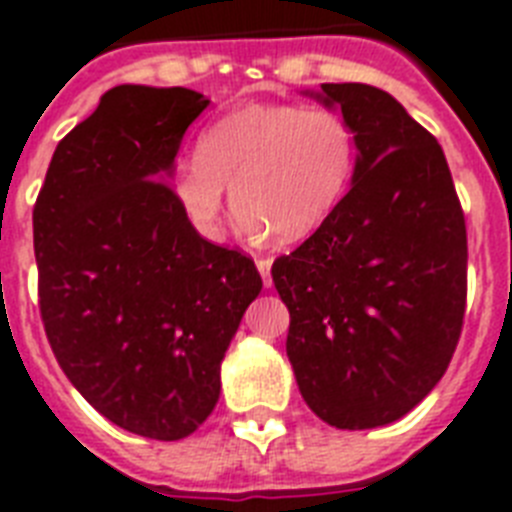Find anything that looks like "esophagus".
Wrapping results in <instances>:
<instances>
[{
	"label": "esophagus",
	"instance_id": "esophagus-1",
	"mask_svg": "<svg viewBox=\"0 0 512 512\" xmlns=\"http://www.w3.org/2000/svg\"><path fill=\"white\" fill-rule=\"evenodd\" d=\"M256 267H259L264 285L269 288V285H272V259H269V256H261V259H256Z\"/></svg>",
	"mask_w": 512,
	"mask_h": 512
}]
</instances>
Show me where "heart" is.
I'll use <instances>...</instances> for the list:
<instances>
[{
    "label": "heart",
    "instance_id": "1",
    "mask_svg": "<svg viewBox=\"0 0 512 512\" xmlns=\"http://www.w3.org/2000/svg\"><path fill=\"white\" fill-rule=\"evenodd\" d=\"M357 169V132L333 108L290 102L245 105L216 118L198 150L171 174L182 214L203 237H219L227 187L248 230L280 243L317 232Z\"/></svg>",
    "mask_w": 512,
    "mask_h": 512
}]
</instances>
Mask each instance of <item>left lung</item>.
<instances>
[{
	"label": "left lung",
	"mask_w": 512,
	"mask_h": 512,
	"mask_svg": "<svg viewBox=\"0 0 512 512\" xmlns=\"http://www.w3.org/2000/svg\"><path fill=\"white\" fill-rule=\"evenodd\" d=\"M357 132V169L327 222L272 280L309 410L365 431L404 418L447 372L468 293V235L444 150L388 92L322 84Z\"/></svg>",
	"instance_id": "left-lung-1"
}]
</instances>
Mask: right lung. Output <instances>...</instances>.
<instances>
[{"label": "right lung", "mask_w": 512, "mask_h": 512, "mask_svg": "<svg viewBox=\"0 0 512 512\" xmlns=\"http://www.w3.org/2000/svg\"><path fill=\"white\" fill-rule=\"evenodd\" d=\"M208 100L121 84L55 147L34 206L39 309L76 391L124 431L190 436L219 402L224 351L261 275L208 243L169 177Z\"/></svg>", "instance_id": "1"}]
</instances>
